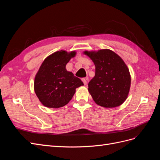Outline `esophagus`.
<instances>
[{
  "label": "esophagus",
  "instance_id": "esophagus-1",
  "mask_svg": "<svg viewBox=\"0 0 160 160\" xmlns=\"http://www.w3.org/2000/svg\"><path fill=\"white\" fill-rule=\"evenodd\" d=\"M87 80H88V79H87V78H83V79H82V81L83 82V83H84L85 85H87Z\"/></svg>",
  "mask_w": 160,
  "mask_h": 160
}]
</instances>
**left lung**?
Wrapping results in <instances>:
<instances>
[{
  "mask_svg": "<svg viewBox=\"0 0 160 160\" xmlns=\"http://www.w3.org/2000/svg\"><path fill=\"white\" fill-rule=\"evenodd\" d=\"M95 66V75L88 84L95 102L105 108H113L126 100L131 85L127 65L118 55L109 49L85 51Z\"/></svg>",
  "mask_w": 160,
  "mask_h": 160,
  "instance_id": "8db88e82",
  "label": "left lung"
}]
</instances>
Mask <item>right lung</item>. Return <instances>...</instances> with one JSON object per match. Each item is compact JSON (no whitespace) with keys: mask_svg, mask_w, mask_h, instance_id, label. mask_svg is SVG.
Listing matches in <instances>:
<instances>
[{"mask_svg":"<svg viewBox=\"0 0 160 160\" xmlns=\"http://www.w3.org/2000/svg\"><path fill=\"white\" fill-rule=\"evenodd\" d=\"M75 51H59L42 62L34 81V89L41 103L49 108H59L68 103L76 88L83 85L81 80L66 70V65Z\"/></svg>","mask_w":160,"mask_h":160,"instance_id":"obj_1","label":"right lung"}]
</instances>
